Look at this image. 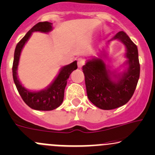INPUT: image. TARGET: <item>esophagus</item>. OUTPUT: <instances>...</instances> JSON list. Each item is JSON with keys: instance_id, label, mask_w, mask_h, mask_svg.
Wrapping results in <instances>:
<instances>
[{"instance_id": "34e87169", "label": "esophagus", "mask_w": 155, "mask_h": 155, "mask_svg": "<svg viewBox=\"0 0 155 155\" xmlns=\"http://www.w3.org/2000/svg\"><path fill=\"white\" fill-rule=\"evenodd\" d=\"M84 63H85V61H84V59L83 58H78L77 59V64H78V68H82V66L84 65Z\"/></svg>"}]
</instances>
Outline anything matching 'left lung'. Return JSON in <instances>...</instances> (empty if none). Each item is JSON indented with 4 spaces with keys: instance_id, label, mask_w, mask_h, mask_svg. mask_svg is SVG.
<instances>
[{
    "instance_id": "obj_1",
    "label": "left lung",
    "mask_w": 155,
    "mask_h": 155,
    "mask_svg": "<svg viewBox=\"0 0 155 155\" xmlns=\"http://www.w3.org/2000/svg\"><path fill=\"white\" fill-rule=\"evenodd\" d=\"M123 42L127 48L126 64L128 68L121 74L109 70L100 58L87 61L82 67L87 94L90 101L101 110H113L124 105L132 98L140 76L137 45L124 31H119L111 40Z\"/></svg>"
}]
</instances>
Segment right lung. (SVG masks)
I'll return each instance as SVG.
<instances>
[{
  "label": "right lung",
  "instance_id": "add662e5",
  "mask_svg": "<svg viewBox=\"0 0 155 155\" xmlns=\"http://www.w3.org/2000/svg\"><path fill=\"white\" fill-rule=\"evenodd\" d=\"M51 30L52 23L47 21L40 22L34 25L22 38V40L17 44L12 66L13 79L21 98L29 107L34 110H42V111L53 110L60 106L63 101L64 88L67 84V80L71 73L74 70L77 69V62L74 61L72 63L62 67L59 71L58 76L56 77L51 84L47 87V88L40 91H30L25 89L18 79L17 71H18V66L19 64L22 49L29 39L32 32L40 31L48 33Z\"/></svg>",
  "mask_w": 155,
  "mask_h": 155
}]
</instances>
